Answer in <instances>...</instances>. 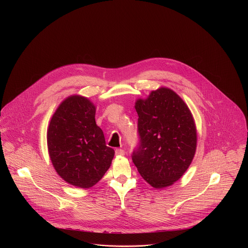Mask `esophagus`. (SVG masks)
I'll return each instance as SVG.
<instances>
[{
	"mask_svg": "<svg viewBox=\"0 0 248 248\" xmlns=\"http://www.w3.org/2000/svg\"><path fill=\"white\" fill-rule=\"evenodd\" d=\"M116 155L117 156H124V150H123V149H116Z\"/></svg>",
	"mask_w": 248,
	"mask_h": 248,
	"instance_id": "34e87169",
	"label": "esophagus"
}]
</instances>
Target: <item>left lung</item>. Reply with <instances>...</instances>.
<instances>
[{"label": "left lung", "mask_w": 248, "mask_h": 248, "mask_svg": "<svg viewBox=\"0 0 248 248\" xmlns=\"http://www.w3.org/2000/svg\"><path fill=\"white\" fill-rule=\"evenodd\" d=\"M139 143L132 162L141 176L154 188H164L180 180L196 150L193 117L184 100L170 88L152 91L135 102Z\"/></svg>", "instance_id": "left-lung-1"}]
</instances>
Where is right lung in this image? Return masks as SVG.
I'll return each mask as SVG.
<instances>
[{
	"label": "right lung",
	"instance_id": "right-lung-1",
	"mask_svg": "<svg viewBox=\"0 0 248 248\" xmlns=\"http://www.w3.org/2000/svg\"><path fill=\"white\" fill-rule=\"evenodd\" d=\"M95 113L89 99L69 96L54 113L47 130L48 151L56 171L67 184L80 188L95 186L115 155L106 145Z\"/></svg>",
	"mask_w": 248,
	"mask_h": 248
}]
</instances>
